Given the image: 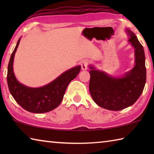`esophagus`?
Masks as SVG:
<instances>
[{
  "instance_id": "obj_1",
  "label": "esophagus",
  "mask_w": 154,
  "mask_h": 154,
  "mask_svg": "<svg viewBox=\"0 0 154 154\" xmlns=\"http://www.w3.org/2000/svg\"><path fill=\"white\" fill-rule=\"evenodd\" d=\"M88 64H89V61H88V60H82V63H81V65H82V69L83 70V71L87 70Z\"/></svg>"
}]
</instances>
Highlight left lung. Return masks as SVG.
Masks as SVG:
<instances>
[{"label":"left lung","mask_w":154,"mask_h":154,"mask_svg":"<svg viewBox=\"0 0 154 154\" xmlns=\"http://www.w3.org/2000/svg\"><path fill=\"white\" fill-rule=\"evenodd\" d=\"M128 42L134 49V66L119 77H113L106 72L89 65L90 80L89 89L93 100L100 107L119 111L136 102L144 89L146 82L144 49L135 34L126 29Z\"/></svg>","instance_id":"left-lung-1"}]
</instances>
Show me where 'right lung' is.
<instances>
[{"label":"right lung","instance_id":"add662e5","mask_svg":"<svg viewBox=\"0 0 154 154\" xmlns=\"http://www.w3.org/2000/svg\"><path fill=\"white\" fill-rule=\"evenodd\" d=\"M21 37L11 56L7 69V84L9 92L15 101L23 109L31 113H42L58 107L63 99L69 83L77 76L81 66H76L39 88H31L19 82L14 72V61L15 52L19 45Z\"/></svg>","mask_w":154,"mask_h":154}]
</instances>
